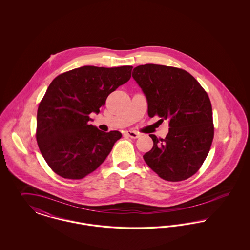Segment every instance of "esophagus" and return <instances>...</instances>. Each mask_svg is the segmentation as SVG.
I'll list each match as a JSON object with an SVG mask.
<instances>
[{
	"instance_id": "1",
	"label": "esophagus",
	"mask_w": 250,
	"mask_h": 250,
	"mask_svg": "<svg viewBox=\"0 0 250 250\" xmlns=\"http://www.w3.org/2000/svg\"><path fill=\"white\" fill-rule=\"evenodd\" d=\"M125 134H126L128 137L132 138V139H137V138L140 137V134H139L138 132H136V131H125Z\"/></svg>"
}]
</instances>
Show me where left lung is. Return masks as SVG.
<instances>
[{
  "instance_id": "1",
  "label": "left lung",
  "mask_w": 250,
  "mask_h": 250,
  "mask_svg": "<svg viewBox=\"0 0 250 250\" xmlns=\"http://www.w3.org/2000/svg\"><path fill=\"white\" fill-rule=\"evenodd\" d=\"M148 104L149 117L168 120V133L154 142L144 161L160 178L178 182L195 174L209 153L214 138L210 99L188 72L148 63L133 69Z\"/></svg>"
}]
</instances>
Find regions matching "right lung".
<instances>
[{
	"label": "right lung",
	"instance_id": "obj_1",
	"mask_svg": "<svg viewBox=\"0 0 250 250\" xmlns=\"http://www.w3.org/2000/svg\"><path fill=\"white\" fill-rule=\"evenodd\" d=\"M132 66L85 65L56 77L37 109L36 141L50 168L66 179H83L100 166L122 137L90 125L107 95L127 83Z\"/></svg>",
	"mask_w": 250,
	"mask_h": 250
}]
</instances>
